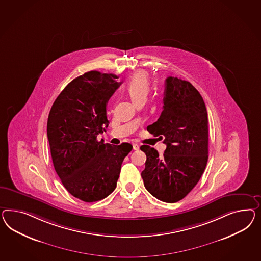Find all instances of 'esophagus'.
<instances>
[{"mask_svg": "<svg viewBox=\"0 0 261 261\" xmlns=\"http://www.w3.org/2000/svg\"><path fill=\"white\" fill-rule=\"evenodd\" d=\"M133 149H134V150H139L140 146H139L137 143H133Z\"/></svg>", "mask_w": 261, "mask_h": 261, "instance_id": "34e87169", "label": "esophagus"}]
</instances>
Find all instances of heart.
<instances>
[{
    "mask_svg": "<svg viewBox=\"0 0 261 261\" xmlns=\"http://www.w3.org/2000/svg\"><path fill=\"white\" fill-rule=\"evenodd\" d=\"M126 90L135 102H137L139 99H146L150 90L147 74L144 71L135 73L127 83Z\"/></svg>",
    "mask_w": 261,
    "mask_h": 261,
    "instance_id": "1",
    "label": "heart"
}]
</instances>
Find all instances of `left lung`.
<instances>
[{"instance_id": "8db88e82", "label": "left lung", "mask_w": 261, "mask_h": 261, "mask_svg": "<svg viewBox=\"0 0 261 261\" xmlns=\"http://www.w3.org/2000/svg\"><path fill=\"white\" fill-rule=\"evenodd\" d=\"M163 110L147 130L166 144L164 154L148 145L141 172L144 186L158 199L174 203L197 185L208 161V117L204 100L189 82L165 80Z\"/></svg>"}]
</instances>
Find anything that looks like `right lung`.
I'll return each instance as SVG.
<instances>
[{
    "label": "right lung",
    "instance_id": "add662e5",
    "mask_svg": "<svg viewBox=\"0 0 261 261\" xmlns=\"http://www.w3.org/2000/svg\"><path fill=\"white\" fill-rule=\"evenodd\" d=\"M114 74L89 71L65 86L51 107L47 138L54 168L73 197L94 202L117 186L121 163L132 150L97 141L109 121L106 106L121 82Z\"/></svg>",
    "mask_w": 261,
    "mask_h": 261
}]
</instances>
